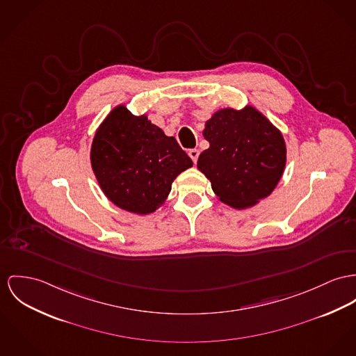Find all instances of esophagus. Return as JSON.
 I'll list each match as a JSON object with an SVG mask.
<instances>
[{
    "instance_id": "1",
    "label": "esophagus",
    "mask_w": 356,
    "mask_h": 356,
    "mask_svg": "<svg viewBox=\"0 0 356 356\" xmlns=\"http://www.w3.org/2000/svg\"><path fill=\"white\" fill-rule=\"evenodd\" d=\"M188 156H190V159L193 161V164H196V161H197V159H199V150H197V149H191V150L188 152Z\"/></svg>"
}]
</instances>
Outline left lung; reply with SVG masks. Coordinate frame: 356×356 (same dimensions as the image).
Here are the masks:
<instances>
[{"label":"left lung","mask_w":356,"mask_h":356,"mask_svg":"<svg viewBox=\"0 0 356 356\" xmlns=\"http://www.w3.org/2000/svg\"><path fill=\"white\" fill-rule=\"evenodd\" d=\"M203 136L210 147L199 156L197 168L223 203L245 209L274 191L284 170L286 145L259 111H218Z\"/></svg>","instance_id":"8db88e82"}]
</instances>
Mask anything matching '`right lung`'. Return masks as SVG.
Listing matches in <instances>:
<instances>
[{
    "mask_svg": "<svg viewBox=\"0 0 356 356\" xmlns=\"http://www.w3.org/2000/svg\"><path fill=\"white\" fill-rule=\"evenodd\" d=\"M90 161L106 196L136 214L156 211L177 175L192 166L175 138L166 137L145 115L133 116L123 106L99 127Z\"/></svg>",
    "mask_w": 356,
    "mask_h": 356,
    "instance_id": "right-lung-1",
    "label": "right lung"
}]
</instances>
